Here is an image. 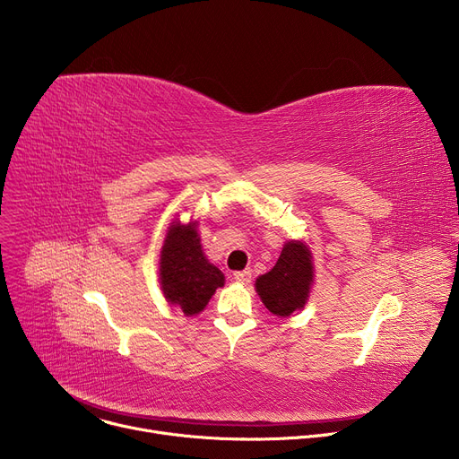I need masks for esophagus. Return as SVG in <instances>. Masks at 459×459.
<instances>
[{"label": "esophagus", "mask_w": 459, "mask_h": 459, "mask_svg": "<svg viewBox=\"0 0 459 459\" xmlns=\"http://www.w3.org/2000/svg\"><path fill=\"white\" fill-rule=\"evenodd\" d=\"M234 280L239 281V283H250L252 273L250 271H238V273H234Z\"/></svg>", "instance_id": "obj_1"}]
</instances>
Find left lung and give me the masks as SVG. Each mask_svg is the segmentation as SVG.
Masks as SVG:
<instances>
[{
    "label": "left lung",
    "instance_id": "left-lung-1",
    "mask_svg": "<svg viewBox=\"0 0 459 459\" xmlns=\"http://www.w3.org/2000/svg\"><path fill=\"white\" fill-rule=\"evenodd\" d=\"M312 255L299 241H289L271 273L255 280V290L274 316L303 308L312 283Z\"/></svg>",
    "mask_w": 459,
    "mask_h": 459
}]
</instances>
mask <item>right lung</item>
Listing matches in <instances>:
<instances>
[{
    "label": "right lung",
    "instance_id": "add662e5",
    "mask_svg": "<svg viewBox=\"0 0 459 459\" xmlns=\"http://www.w3.org/2000/svg\"><path fill=\"white\" fill-rule=\"evenodd\" d=\"M160 280L165 299L186 316L202 312L216 289L223 287L225 276L205 257L195 223L169 227L161 248Z\"/></svg>",
    "mask_w": 459,
    "mask_h": 459
}]
</instances>
